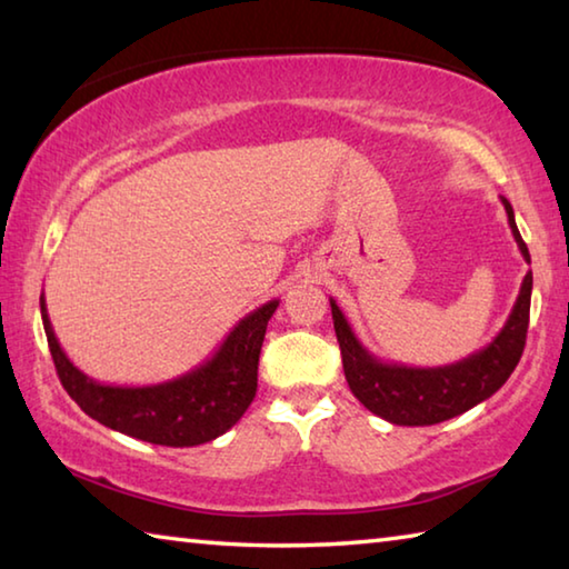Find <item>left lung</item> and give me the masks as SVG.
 <instances>
[{
	"instance_id": "obj_1",
	"label": "left lung",
	"mask_w": 569,
	"mask_h": 569,
	"mask_svg": "<svg viewBox=\"0 0 569 569\" xmlns=\"http://www.w3.org/2000/svg\"><path fill=\"white\" fill-rule=\"evenodd\" d=\"M502 206L507 210V220L519 246V253L529 263V250L517 230L515 210L507 198H502ZM529 301H532V271H527L512 313H509L507 323L495 336L492 343H487L485 349L475 351L457 363L417 369V366L387 363L377 359L356 339L351 323L346 321L341 308L331 298L333 329L336 339H339L343 373L351 393L371 413L399 423V427H429V423L459 417V413L487 401L495 391L502 389V383L522 359L529 326Z\"/></svg>"
}]
</instances>
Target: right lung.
Returning <instances> with one entry per match:
<instances>
[{"instance_id": "obj_1", "label": "right lung", "mask_w": 569, "mask_h": 569, "mask_svg": "<svg viewBox=\"0 0 569 569\" xmlns=\"http://www.w3.org/2000/svg\"><path fill=\"white\" fill-rule=\"evenodd\" d=\"M40 308L57 377L88 417L150 445L198 447L226 435L253 401L258 356L278 301H268L240 319L208 361L150 387H110L82 373L57 341L44 293Z\"/></svg>"}]
</instances>
